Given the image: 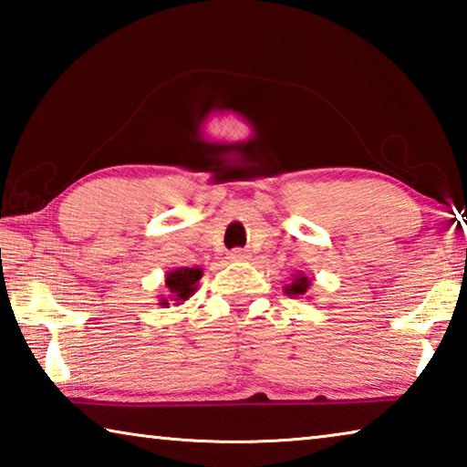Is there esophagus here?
Wrapping results in <instances>:
<instances>
[{"label":"esophagus","mask_w":467,"mask_h":467,"mask_svg":"<svg viewBox=\"0 0 467 467\" xmlns=\"http://www.w3.org/2000/svg\"><path fill=\"white\" fill-rule=\"evenodd\" d=\"M228 259H231V262H244V259H247V253L243 249H234L228 253Z\"/></svg>","instance_id":"34e87169"}]
</instances>
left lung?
<instances>
[{
    "instance_id": "left-lung-1",
    "label": "left lung",
    "mask_w": 467,
    "mask_h": 467,
    "mask_svg": "<svg viewBox=\"0 0 467 467\" xmlns=\"http://www.w3.org/2000/svg\"><path fill=\"white\" fill-rule=\"evenodd\" d=\"M309 286H311V280L306 278L305 274H296L292 284H286V286H284V292H286L288 296H303V295H306Z\"/></svg>"
}]
</instances>
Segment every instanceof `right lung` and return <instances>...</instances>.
I'll return each mask as SVG.
<instances>
[{"instance_id":"obj_1","label":"right lung","mask_w":467,"mask_h":467,"mask_svg":"<svg viewBox=\"0 0 467 467\" xmlns=\"http://www.w3.org/2000/svg\"><path fill=\"white\" fill-rule=\"evenodd\" d=\"M202 270L200 267H177V270H172L167 274V292H169V300H175L177 305L183 303L189 296L193 295L197 290V282L202 278ZM169 300L162 298L161 306H169Z\"/></svg>"}]
</instances>
